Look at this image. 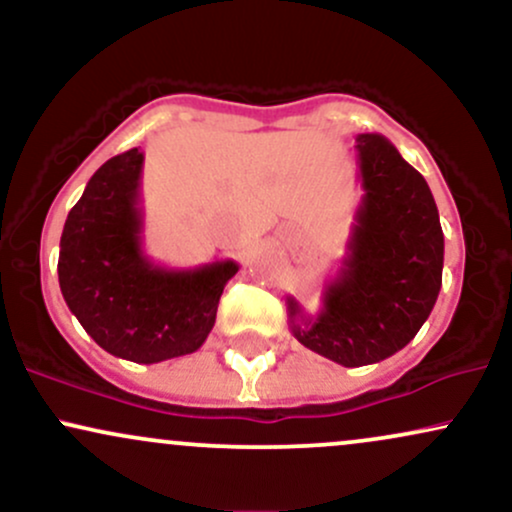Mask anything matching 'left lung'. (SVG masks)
<instances>
[{"mask_svg":"<svg viewBox=\"0 0 512 512\" xmlns=\"http://www.w3.org/2000/svg\"><path fill=\"white\" fill-rule=\"evenodd\" d=\"M358 204L346 255L308 315L293 296L291 332L315 354L356 368L404 349L443 284V228L428 182L383 134H358Z\"/></svg>","mask_w":512,"mask_h":512,"instance_id":"1","label":"left lung"}]
</instances>
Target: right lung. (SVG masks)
I'll return each mask as SVG.
<instances>
[{"instance_id":"add662e5","label":"right lung","mask_w":512,"mask_h":512,"mask_svg":"<svg viewBox=\"0 0 512 512\" xmlns=\"http://www.w3.org/2000/svg\"><path fill=\"white\" fill-rule=\"evenodd\" d=\"M144 151L129 149L93 173L64 221L60 289L93 342L117 358L161 363L197 351L216 322L238 262L170 269L144 252Z\"/></svg>"}]
</instances>
